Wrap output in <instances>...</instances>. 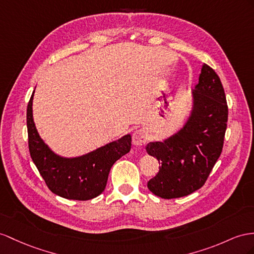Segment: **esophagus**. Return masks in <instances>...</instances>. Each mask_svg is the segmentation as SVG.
<instances>
[{
    "label": "esophagus",
    "mask_w": 254,
    "mask_h": 254,
    "mask_svg": "<svg viewBox=\"0 0 254 254\" xmlns=\"http://www.w3.org/2000/svg\"><path fill=\"white\" fill-rule=\"evenodd\" d=\"M133 144L135 146H144L146 142L148 141V135L146 133L145 129L139 128V129H136V131L133 133Z\"/></svg>",
    "instance_id": "esophagus-1"
}]
</instances>
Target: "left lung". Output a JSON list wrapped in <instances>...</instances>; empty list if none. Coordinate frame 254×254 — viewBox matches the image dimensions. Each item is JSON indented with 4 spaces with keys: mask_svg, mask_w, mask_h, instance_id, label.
<instances>
[{
    "mask_svg": "<svg viewBox=\"0 0 254 254\" xmlns=\"http://www.w3.org/2000/svg\"><path fill=\"white\" fill-rule=\"evenodd\" d=\"M193 97V113L185 127L146 147L161 165L148 189L162 198L183 197L198 190L222 152L229 108L222 83L209 65L201 67Z\"/></svg>",
    "mask_w": 254,
    "mask_h": 254,
    "instance_id": "left-lung-1",
    "label": "left lung"
}]
</instances>
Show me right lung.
<instances>
[{
  "label": "right lung",
  "instance_id": "obj_1",
  "mask_svg": "<svg viewBox=\"0 0 254 254\" xmlns=\"http://www.w3.org/2000/svg\"><path fill=\"white\" fill-rule=\"evenodd\" d=\"M32 100L33 94L27 109L29 150L49 190L67 199L88 200L99 196L105 189L110 168L131 149V135L83 157L61 158L51 151L38 135L32 116Z\"/></svg>",
  "mask_w": 254,
  "mask_h": 254
}]
</instances>
